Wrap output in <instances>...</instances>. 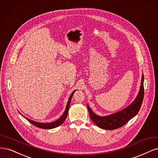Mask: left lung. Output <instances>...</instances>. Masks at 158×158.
<instances>
[{"instance_id": "obj_1", "label": "left lung", "mask_w": 158, "mask_h": 158, "mask_svg": "<svg viewBox=\"0 0 158 158\" xmlns=\"http://www.w3.org/2000/svg\"><path fill=\"white\" fill-rule=\"evenodd\" d=\"M144 98V75H142V80L139 94L136 98L129 106L118 112L106 116H100L94 114L87 104L90 118L100 128L114 130L123 126L127 122L138 114Z\"/></svg>"}]
</instances>
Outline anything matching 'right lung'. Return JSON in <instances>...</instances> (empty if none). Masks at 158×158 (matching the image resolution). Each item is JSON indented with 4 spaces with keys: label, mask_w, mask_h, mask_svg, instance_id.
<instances>
[{
    "label": "right lung",
    "mask_w": 158,
    "mask_h": 158,
    "mask_svg": "<svg viewBox=\"0 0 158 158\" xmlns=\"http://www.w3.org/2000/svg\"><path fill=\"white\" fill-rule=\"evenodd\" d=\"M75 92V90L74 91H73V93H72V94L70 95L69 98L68 99V104H67V106H66V108H65V110L64 111V114H62V115L60 117V118L57 119L56 121H55L54 122H51V123H39V122H37V121H33V120H31L29 119L28 118H24L26 119L29 123H31V124H33V125L36 126L37 127H39V128H41V129H54V128H56V127H57L58 126H60V125H62L64 121L65 120L66 118H67L68 116V110H69V104H70V102H71V100H72V96L73 95V93ZM20 114V113H19ZM22 115V114H21ZM23 116V115H22Z\"/></svg>",
    "instance_id": "obj_1"
}]
</instances>
